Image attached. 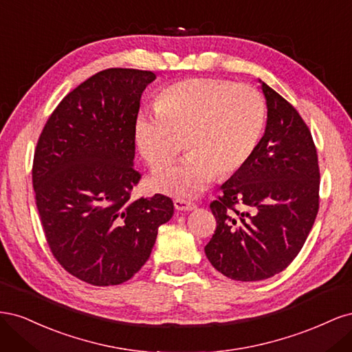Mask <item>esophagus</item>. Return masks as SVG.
<instances>
[{"instance_id":"esophagus-1","label":"esophagus","mask_w":352,"mask_h":352,"mask_svg":"<svg viewBox=\"0 0 352 352\" xmlns=\"http://www.w3.org/2000/svg\"><path fill=\"white\" fill-rule=\"evenodd\" d=\"M197 207L194 201L185 199V198H176L175 199V208L179 211H190Z\"/></svg>"}]
</instances>
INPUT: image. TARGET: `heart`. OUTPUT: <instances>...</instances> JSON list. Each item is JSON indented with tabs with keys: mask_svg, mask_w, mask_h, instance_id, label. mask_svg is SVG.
<instances>
[{
	"mask_svg": "<svg viewBox=\"0 0 352 352\" xmlns=\"http://www.w3.org/2000/svg\"><path fill=\"white\" fill-rule=\"evenodd\" d=\"M267 109L251 87L219 79H185L163 88L155 111L138 114L135 135L145 162L167 166L184 148L177 166L158 172L151 186L175 197H192L220 175L238 173L257 150Z\"/></svg>",
	"mask_w": 352,
	"mask_h": 352,
	"instance_id": "b5f03b06",
	"label": "heart"
}]
</instances>
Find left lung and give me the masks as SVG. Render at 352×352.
Segmentation results:
<instances>
[{
    "mask_svg": "<svg viewBox=\"0 0 352 352\" xmlns=\"http://www.w3.org/2000/svg\"><path fill=\"white\" fill-rule=\"evenodd\" d=\"M260 83L267 104L264 135L250 162L210 204L217 228L204 248L212 267L241 282L285 270L318 211L320 170L311 132L289 102Z\"/></svg>",
    "mask_w": 352,
    "mask_h": 352,
    "instance_id": "left-lung-1",
    "label": "left lung"
}]
</instances>
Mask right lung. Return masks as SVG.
<instances>
[{"mask_svg": "<svg viewBox=\"0 0 352 352\" xmlns=\"http://www.w3.org/2000/svg\"><path fill=\"white\" fill-rule=\"evenodd\" d=\"M153 72L107 69L69 92L38 140L32 182L48 247L95 286L129 280L150 258L173 201L132 199L135 123Z\"/></svg>", "mask_w": 352, "mask_h": 352, "instance_id": "1", "label": "right lung"}]
</instances>
